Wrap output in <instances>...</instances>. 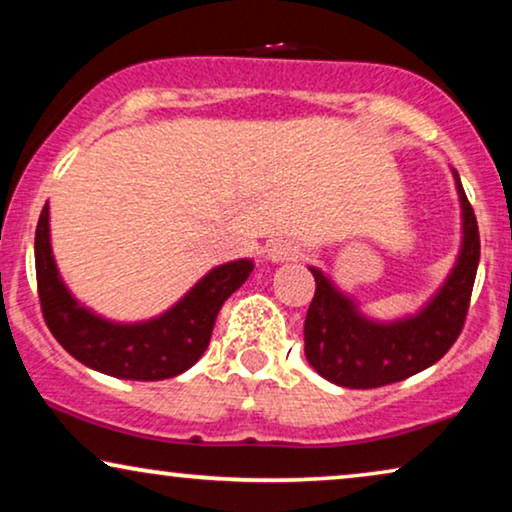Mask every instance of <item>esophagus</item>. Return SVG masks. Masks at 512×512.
<instances>
[{
  "label": "esophagus",
  "instance_id": "1",
  "mask_svg": "<svg viewBox=\"0 0 512 512\" xmlns=\"http://www.w3.org/2000/svg\"><path fill=\"white\" fill-rule=\"evenodd\" d=\"M268 258L272 263H284V261H296V258L303 256V249H300V244H296L293 240H272L268 244Z\"/></svg>",
  "mask_w": 512,
  "mask_h": 512
}]
</instances>
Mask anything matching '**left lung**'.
<instances>
[{
    "mask_svg": "<svg viewBox=\"0 0 512 512\" xmlns=\"http://www.w3.org/2000/svg\"><path fill=\"white\" fill-rule=\"evenodd\" d=\"M454 181L464 219L461 251L450 277L417 314L389 324L363 317L354 300L335 289L324 272L310 268L317 291L305 317V356L328 382L349 389L401 382L443 359L457 342L478 272L480 233L457 172Z\"/></svg>",
    "mask_w": 512,
    "mask_h": 512,
    "instance_id": "8db88e82",
    "label": "left lung"
}]
</instances>
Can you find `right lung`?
Wrapping results in <instances>:
<instances>
[{"instance_id":"obj_1","label":"right lung","mask_w":512,"mask_h":512,"mask_svg":"<svg viewBox=\"0 0 512 512\" xmlns=\"http://www.w3.org/2000/svg\"><path fill=\"white\" fill-rule=\"evenodd\" d=\"M34 263L41 312L53 338L83 366L142 382L167 380L191 368L205 354L221 305L254 270L249 258L223 263L160 317L142 324H116L76 303L62 282L51 251L48 202L34 235Z\"/></svg>"}]
</instances>
